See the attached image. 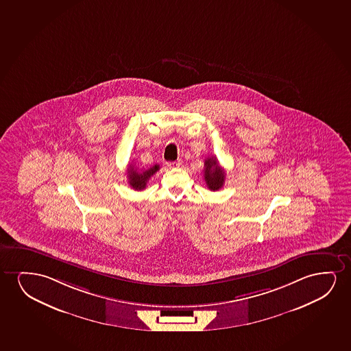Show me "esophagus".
Returning <instances> with one entry per match:
<instances>
[{"label":"esophagus","mask_w":351,"mask_h":351,"mask_svg":"<svg viewBox=\"0 0 351 351\" xmlns=\"http://www.w3.org/2000/svg\"><path fill=\"white\" fill-rule=\"evenodd\" d=\"M181 164H182V160L178 159V160H175V162H169V163H167V165H168L169 168H178Z\"/></svg>","instance_id":"obj_1"}]
</instances>
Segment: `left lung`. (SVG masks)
Returning a JSON list of instances; mask_svg holds the SVG:
<instances>
[{
    "mask_svg": "<svg viewBox=\"0 0 351 351\" xmlns=\"http://www.w3.org/2000/svg\"><path fill=\"white\" fill-rule=\"evenodd\" d=\"M204 178L210 191L215 192L223 187L224 180H226V171L219 167L216 157H207L205 159Z\"/></svg>",
    "mask_w": 351,
    "mask_h": 351,
    "instance_id": "obj_1",
    "label": "left lung"
}]
</instances>
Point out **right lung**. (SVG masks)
I'll return each mask as SVG.
<instances>
[{
    "mask_svg": "<svg viewBox=\"0 0 351 351\" xmlns=\"http://www.w3.org/2000/svg\"><path fill=\"white\" fill-rule=\"evenodd\" d=\"M158 170V164H154V167L149 169H139L138 167H135V164L134 165L130 164V168L127 170L130 187L135 189V191H143L146 188L147 181L151 178V176H154V173H157Z\"/></svg>",
    "mask_w": 351,
    "mask_h": 351,
    "instance_id": "right-lung-1",
    "label": "right lung"
}]
</instances>
